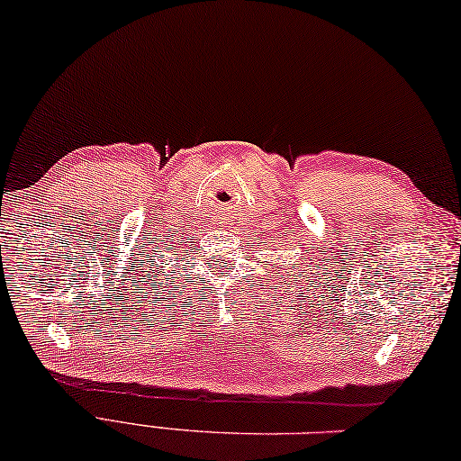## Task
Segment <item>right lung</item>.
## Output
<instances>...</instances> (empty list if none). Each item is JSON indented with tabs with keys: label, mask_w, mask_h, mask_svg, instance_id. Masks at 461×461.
Listing matches in <instances>:
<instances>
[{
	"label": "right lung",
	"mask_w": 461,
	"mask_h": 461,
	"mask_svg": "<svg viewBox=\"0 0 461 461\" xmlns=\"http://www.w3.org/2000/svg\"><path fill=\"white\" fill-rule=\"evenodd\" d=\"M172 245H168V249H170ZM156 253H162V250H154V253H152V257L156 255ZM156 260H158V258H149V257H146V265H142V268L140 267H136V276H138V279H136V289L138 291H146V293H152L149 292V288H152L153 291H158V281L160 279H156V273H162L164 271V263H156ZM170 263H172V260H170ZM154 297H156V294H154Z\"/></svg>",
	"instance_id": "right-lung-1"
}]
</instances>
